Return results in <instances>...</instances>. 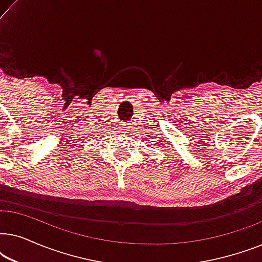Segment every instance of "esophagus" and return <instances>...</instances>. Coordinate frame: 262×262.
Instances as JSON below:
<instances>
[{
    "instance_id": "1",
    "label": "esophagus",
    "mask_w": 262,
    "mask_h": 262,
    "mask_svg": "<svg viewBox=\"0 0 262 262\" xmlns=\"http://www.w3.org/2000/svg\"><path fill=\"white\" fill-rule=\"evenodd\" d=\"M123 125H124V124H123Z\"/></svg>"
}]
</instances>
